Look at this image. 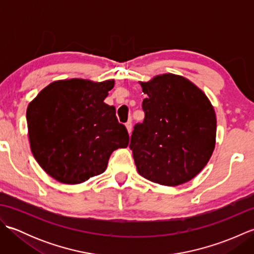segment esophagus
<instances>
[{"label": "esophagus", "instance_id": "34e87169", "mask_svg": "<svg viewBox=\"0 0 254 254\" xmlns=\"http://www.w3.org/2000/svg\"><path fill=\"white\" fill-rule=\"evenodd\" d=\"M126 127H127V128L128 134H131V132H132V122H131V121H127V122L126 123Z\"/></svg>", "mask_w": 254, "mask_h": 254}]
</instances>
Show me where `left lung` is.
<instances>
[{
    "mask_svg": "<svg viewBox=\"0 0 254 254\" xmlns=\"http://www.w3.org/2000/svg\"><path fill=\"white\" fill-rule=\"evenodd\" d=\"M144 121L136 123L130 148L138 174L176 187L193 179L215 147L216 116L208 98L190 80L164 74L142 83Z\"/></svg>",
    "mask_w": 254,
    "mask_h": 254,
    "instance_id": "8db88e82",
    "label": "left lung"
}]
</instances>
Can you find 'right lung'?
<instances>
[{
	"instance_id": "obj_1",
	"label": "right lung",
	"mask_w": 254,
	"mask_h": 254,
	"mask_svg": "<svg viewBox=\"0 0 254 254\" xmlns=\"http://www.w3.org/2000/svg\"><path fill=\"white\" fill-rule=\"evenodd\" d=\"M115 80H58L27 108L31 152L53 179L77 185L100 175L113 150L126 148L128 133L116 108L104 102Z\"/></svg>"
}]
</instances>
